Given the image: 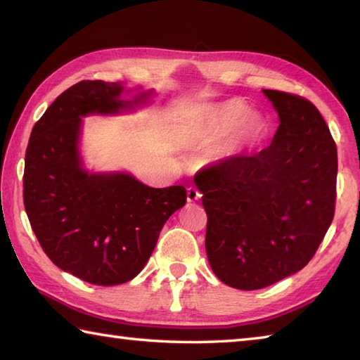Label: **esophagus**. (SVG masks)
<instances>
[{
	"instance_id": "obj_1",
	"label": "esophagus",
	"mask_w": 360,
	"mask_h": 360,
	"mask_svg": "<svg viewBox=\"0 0 360 360\" xmlns=\"http://www.w3.org/2000/svg\"><path fill=\"white\" fill-rule=\"evenodd\" d=\"M201 198V193L198 192V188H195V187H188L187 188V201L188 202H195V201H198Z\"/></svg>"
}]
</instances>
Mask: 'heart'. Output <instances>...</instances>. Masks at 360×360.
I'll return each instance as SVG.
<instances>
[{"label":"heart","mask_w":360,"mask_h":360,"mask_svg":"<svg viewBox=\"0 0 360 360\" xmlns=\"http://www.w3.org/2000/svg\"><path fill=\"white\" fill-rule=\"evenodd\" d=\"M249 112L248 103L241 98H229L205 106L190 128V142L207 143L233 131L236 139H254L264 131L266 125L262 116Z\"/></svg>","instance_id":"b5f03b06"}]
</instances>
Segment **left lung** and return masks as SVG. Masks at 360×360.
Returning <instances> with one entry per match:
<instances>
[{
    "instance_id": "left-lung-1",
    "label": "left lung",
    "mask_w": 360,
    "mask_h": 360,
    "mask_svg": "<svg viewBox=\"0 0 360 360\" xmlns=\"http://www.w3.org/2000/svg\"><path fill=\"white\" fill-rule=\"evenodd\" d=\"M280 125L269 147L195 176L207 213L205 252L217 277L243 290L271 286L309 263L331 226L338 148L307 98L263 89Z\"/></svg>"
}]
</instances>
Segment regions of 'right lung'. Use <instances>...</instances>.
Masks as SVG:
<instances>
[{"mask_svg":"<svg viewBox=\"0 0 360 360\" xmlns=\"http://www.w3.org/2000/svg\"><path fill=\"white\" fill-rule=\"evenodd\" d=\"M122 93L119 82L83 80L60 94L32 128L22 176L25 209L44 254L98 286L134 278L165 221L187 201L182 186L153 188L128 173L83 168L82 117L133 110L151 96L122 101Z\"/></svg>","mask_w":360,"mask_h":360,"instance_id":"obj_1","label":"right lung"}]
</instances>
